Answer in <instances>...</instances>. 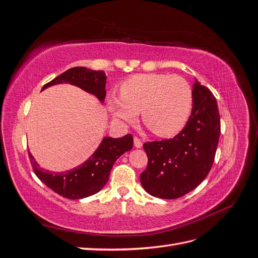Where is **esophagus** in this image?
Segmentation results:
<instances>
[{
  "label": "esophagus",
  "instance_id": "esophagus-1",
  "mask_svg": "<svg viewBox=\"0 0 258 258\" xmlns=\"http://www.w3.org/2000/svg\"><path fill=\"white\" fill-rule=\"evenodd\" d=\"M134 143H135V147H137V148H141L143 146V143L141 142V140L137 137H135V139H134Z\"/></svg>",
  "mask_w": 258,
  "mask_h": 258
}]
</instances>
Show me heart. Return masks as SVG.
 <instances>
[{"label": "heart", "mask_w": 258, "mask_h": 258, "mask_svg": "<svg viewBox=\"0 0 258 258\" xmlns=\"http://www.w3.org/2000/svg\"><path fill=\"white\" fill-rule=\"evenodd\" d=\"M115 118L136 122L138 113L154 134L172 137L181 131L192 110V89L185 79L167 73L137 74L123 82L120 98L108 101Z\"/></svg>", "instance_id": "1"}]
</instances>
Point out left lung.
<instances>
[{
	"instance_id": "1",
	"label": "left lung",
	"mask_w": 258,
	"mask_h": 258,
	"mask_svg": "<svg viewBox=\"0 0 258 258\" xmlns=\"http://www.w3.org/2000/svg\"><path fill=\"white\" fill-rule=\"evenodd\" d=\"M220 135L216 99L196 81L191 115L184 129L173 139L143 145L148 163L140 181L145 191L161 199H176L194 190L212 168Z\"/></svg>"
}]
</instances>
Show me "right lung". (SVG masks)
Listing matches in <instances>:
<instances>
[{
  "label": "right lung",
  "mask_w": 258,
  "mask_h": 258,
  "mask_svg": "<svg viewBox=\"0 0 258 258\" xmlns=\"http://www.w3.org/2000/svg\"><path fill=\"white\" fill-rule=\"evenodd\" d=\"M59 84L74 85L95 96L101 103L104 102L106 96V76L104 71H95L85 67L69 69L48 84L44 85L42 91L50 86ZM132 146L134 138L131 135L118 139L104 137L95 153L87 160L80 166L62 172L44 170L30 152L29 157L34 173L46 186L62 197L79 200L92 196L103 188L110 177L115 161L122 154L129 152Z\"/></svg>",
  "instance_id": "right-lung-1"
}]
</instances>
